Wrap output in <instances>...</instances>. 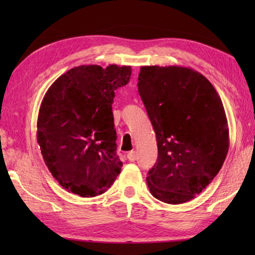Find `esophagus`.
Wrapping results in <instances>:
<instances>
[{"mask_svg":"<svg viewBox=\"0 0 255 255\" xmlns=\"http://www.w3.org/2000/svg\"><path fill=\"white\" fill-rule=\"evenodd\" d=\"M127 157H128L129 161H131V162L136 161V159H137V153L135 152V150H131V152H129L127 154Z\"/></svg>","mask_w":255,"mask_h":255,"instance_id":"1","label":"esophagus"}]
</instances>
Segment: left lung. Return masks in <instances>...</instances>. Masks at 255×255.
Returning <instances> with one entry per match:
<instances>
[{
    "mask_svg": "<svg viewBox=\"0 0 255 255\" xmlns=\"http://www.w3.org/2000/svg\"><path fill=\"white\" fill-rule=\"evenodd\" d=\"M137 85L158 149L146 178L149 191L166 204H184L206 189L226 158L223 102L213 84L188 67L141 66Z\"/></svg>",
    "mask_w": 255,
    "mask_h": 255,
    "instance_id": "1",
    "label": "left lung"
}]
</instances>
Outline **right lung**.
Returning <instances> with one entry per match:
<instances>
[{
  "mask_svg": "<svg viewBox=\"0 0 255 255\" xmlns=\"http://www.w3.org/2000/svg\"><path fill=\"white\" fill-rule=\"evenodd\" d=\"M131 67L81 65L60 75L40 105L37 140L56 181L84 198L105 193L122 171L112 103Z\"/></svg>",
  "mask_w": 255,
  "mask_h": 255,
  "instance_id": "obj_1",
  "label": "right lung"
}]
</instances>
